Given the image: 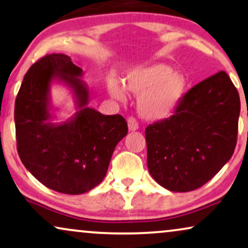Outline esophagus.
I'll return each mask as SVG.
<instances>
[{"label":"esophagus","instance_id":"esophagus-1","mask_svg":"<svg viewBox=\"0 0 248 248\" xmlns=\"http://www.w3.org/2000/svg\"><path fill=\"white\" fill-rule=\"evenodd\" d=\"M127 125H128V130L130 131H137L138 128H139V124H138V122L134 117L127 118Z\"/></svg>","mask_w":248,"mask_h":248}]
</instances>
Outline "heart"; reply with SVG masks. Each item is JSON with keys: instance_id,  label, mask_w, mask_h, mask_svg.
<instances>
[{"instance_id": "heart-1", "label": "heart", "mask_w": 248, "mask_h": 248, "mask_svg": "<svg viewBox=\"0 0 248 248\" xmlns=\"http://www.w3.org/2000/svg\"><path fill=\"white\" fill-rule=\"evenodd\" d=\"M186 85L185 76L172 72L171 67L163 62L132 69L125 76L124 88L115 77H109L107 81L108 91L115 99L123 100L124 89L139 96L140 115L150 121L169 117L182 99Z\"/></svg>"}]
</instances>
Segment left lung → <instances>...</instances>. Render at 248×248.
I'll use <instances>...</instances> for the list:
<instances>
[{"mask_svg":"<svg viewBox=\"0 0 248 248\" xmlns=\"http://www.w3.org/2000/svg\"><path fill=\"white\" fill-rule=\"evenodd\" d=\"M239 112V94L226 72L196 84L173 116L147 126L150 175L167 190L201 188L232 156Z\"/></svg>","mask_w":248,"mask_h":248,"instance_id":"left-lung-1","label":"left lung"}]
</instances>
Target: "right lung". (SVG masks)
I'll return each mask as SVG.
<instances>
[{
	"instance_id": "1",
	"label": "right lung",
	"mask_w": 248,
	"mask_h": 248,
	"mask_svg": "<svg viewBox=\"0 0 248 248\" xmlns=\"http://www.w3.org/2000/svg\"><path fill=\"white\" fill-rule=\"evenodd\" d=\"M83 70L66 54L41 58L24 76L15 104L17 150L22 164L41 183L67 195L88 192L104 180L117 143L127 134L121 115H102L88 107ZM73 91L78 111L52 124L50 84Z\"/></svg>"
}]
</instances>
